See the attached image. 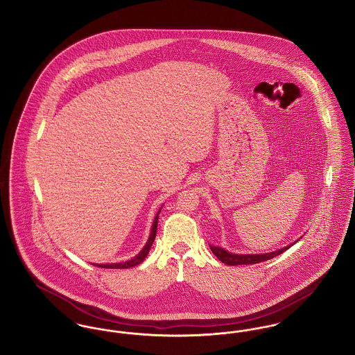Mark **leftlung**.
I'll use <instances>...</instances> for the list:
<instances>
[{
    "label": "left lung",
    "instance_id": "left-lung-1",
    "mask_svg": "<svg viewBox=\"0 0 355 355\" xmlns=\"http://www.w3.org/2000/svg\"><path fill=\"white\" fill-rule=\"evenodd\" d=\"M290 246H286L284 249H279L277 252H272V253L266 254H232L223 249H220L218 246H210L213 254L220 259L222 263H226V265H232V266H236V265H252V263H259V262H263V261H268L271 259L279 254L286 252Z\"/></svg>",
    "mask_w": 355,
    "mask_h": 355
}]
</instances>
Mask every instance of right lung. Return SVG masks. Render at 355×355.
<instances>
[{"instance_id": "add662e5", "label": "right lung", "mask_w": 355, "mask_h": 355, "mask_svg": "<svg viewBox=\"0 0 355 355\" xmlns=\"http://www.w3.org/2000/svg\"><path fill=\"white\" fill-rule=\"evenodd\" d=\"M158 214H159V213H158ZM158 214L155 216L154 222H153L152 234H150L149 239H148V243L145 245V248L142 249V252L138 254L135 258L130 259V261H126V262H122V263L97 265V266H100V268H105V269H129V268H133V266L139 265V263L146 258V255L149 254V250H150V248H152L153 242H154V239H155V234H157V223H158Z\"/></svg>"}]
</instances>
